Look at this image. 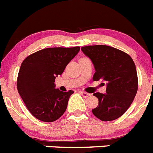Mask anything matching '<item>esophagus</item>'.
I'll list each match as a JSON object with an SVG mask.
<instances>
[{
  "label": "esophagus",
  "mask_w": 153,
  "mask_h": 153,
  "mask_svg": "<svg viewBox=\"0 0 153 153\" xmlns=\"http://www.w3.org/2000/svg\"><path fill=\"white\" fill-rule=\"evenodd\" d=\"M79 94L82 95V96L83 97H89L90 94H88V93H86V92H83V91H81V92H79Z\"/></svg>",
  "instance_id": "34e87169"
}]
</instances>
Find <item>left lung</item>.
I'll use <instances>...</instances> for the list:
<instances>
[{
    "label": "left lung",
    "instance_id": "8db88e82",
    "mask_svg": "<svg viewBox=\"0 0 153 153\" xmlns=\"http://www.w3.org/2000/svg\"><path fill=\"white\" fill-rule=\"evenodd\" d=\"M81 50L94 64L93 79H101L107 85L105 94H94L99 104L93 114L104 121L117 119L128 110L138 91L135 62L127 53L108 45H88Z\"/></svg>",
    "mask_w": 153,
    "mask_h": 153
}]
</instances>
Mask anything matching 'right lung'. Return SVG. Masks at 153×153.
I'll list each match as a JSON object with an SVG mask.
<instances>
[{
  "mask_svg": "<svg viewBox=\"0 0 153 153\" xmlns=\"http://www.w3.org/2000/svg\"><path fill=\"white\" fill-rule=\"evenodd\" d=\"M79 46L47 48L28 56L21 65L18 91L35 117L45 122L59 119L67 108L73 91L56 89L55 79L79 53Z\"/></svg>",
  "mask_w": 153,
  "mask_h": 153,
  "instance_id": "1",
  "label": "right lung"
}]
</instances>
